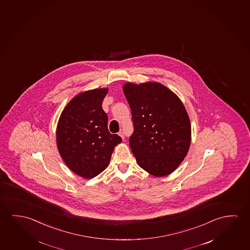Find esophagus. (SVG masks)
<instances>
[{
  "mask_svg": "<svg viewBox=\"0 0 250 250\" xmlns=\"http://www.w3.org/2000/svg\"><path fill=\"white\" fill-rule=\"evenodd\" d=\"M119 135L122 138V139H125V134H124L123 131H119Z\"/></svg>",
  "mask_w": 250,
  "mask_h": 250,
  "instance_id": "1",
  "label": "esophagus"
}]
</instances>
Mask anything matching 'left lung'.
Here are the masks:
<instances>
[{"label": "left lung", "mask_w": 250, "mask_h": 250, "mask_svg": "<svg viewBox=\"0 0 250 250\" xmlns=\"http://www.w3.org/2000/svg\"><path fill=\"white\" fill-rule=\"evenodd\" d=\"M134 131L129 145L139 166L155 177L168 176L188 153L191 125L185 105L158 82L123 85Z\"/></svg>", "instance_id": "8db88e82"}]
</instances>
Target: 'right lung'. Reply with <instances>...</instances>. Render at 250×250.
<instances>
[{
    "label": "right lung",
    "instance_id": "right-lung-1",
    "mask_svg": "<svg viewBox=\"0 0 250 250\" xmlns=\"http://www.w3.org/2000/svg\"><path fill=\"white\" fill-rule=\"evenodd\" d=\"M108 88L81 92L66 104L57 129L58 150L73 172L89 179L107 167L114 147L122 142L108 130L102 101Z\"/></svg>",
    "mask_w": 250,
    "mask_h": 250
}]
</instances>
